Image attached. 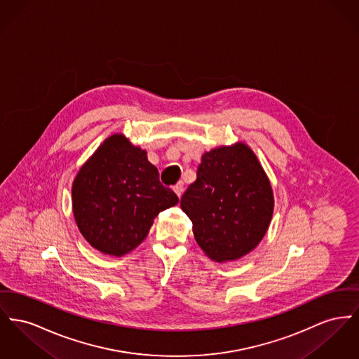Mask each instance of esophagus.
<instances>
[{
  "label": "esophagus",
  "mask_w": 359,
  "mask_h": 359,
  "mask_svg": "<svg viewBox=\"0 0 359 359\" xmlns=\"http://www.w3.org/2000/svg\"><path fill=\"white\" fill-rule=\"evenodd\" d=\"M173 191H175V194L180 198L182 196V194H183V191H184V187H183V183L180 182V183H177V184H175L173 186Z\"/></svg>",
  "instance_id": "34e87169"
}]
</instances>
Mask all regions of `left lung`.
Instances as JSON below:
<instances>
[{
	"label": "left lung",
	"mask_w": 359,
	"mask_h": 359,
	"mask_svg": "<svg viewBox=\"0 0 359 359\" xmlns=\"http://www.w3.org/2000/svg\"><path fill=\"white\" fill-rule=\"evenodd\" d=\"M180 208L202 251L224 263L245 256L262 241L273 218L274 194L252 149L236 142L202 154Z\"/></svg>",
	"instance_id": "left-lung-1"
}]
</instances>
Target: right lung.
Here are the masks:
<instances>
[{
  "instance_id": "obj_1",
  "label": "right lung",
  "mask_w": 359,
  "mask_h": 359,
  "mask_svg": "<svg viewBox=\"0 0 359 359\" xmlns=\"http://www.w3.org/2000/svg\"><path fill=\"white\" fill-rule=\"evenodd\" d=\"M179 198L158 180L147 150L123 134H112L77 172L72 208L85 240L104 255L121 257L148 236L160 211Z\"/></svg>"
}]
</instances>
